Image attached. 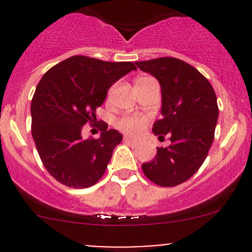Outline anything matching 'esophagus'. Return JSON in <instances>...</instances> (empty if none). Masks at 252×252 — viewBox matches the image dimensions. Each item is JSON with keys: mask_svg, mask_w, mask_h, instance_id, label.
<instances>
[{"mask_svg": "<svg viewBox=\"0 0 252 252\" xmlns=\"http://www.w3.org/2000/svg\"><path fill=\"white\" fill-rule=\"evenodd\" d=\"M124 141L128 142V144H131V145H138V141L134 140V139L128 138V136H126V138H124Z\"/></svg>", "mask_w": 252, "mask_h": 252, "instance_id": "34e87169", "label": "esophagus"}]
</instances>
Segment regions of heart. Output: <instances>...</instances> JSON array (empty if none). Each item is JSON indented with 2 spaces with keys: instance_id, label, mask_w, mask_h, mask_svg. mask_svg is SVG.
I'll list each match as a JSON object with an SVG mask.
<instances>
[{
  "instance_id": "heart-1",
  "label": "heart",
  "mask_w": 252,
  "mask_h": 252,
  "mask_svg": "<svg viewBox=\"0 0 252 252\" xmlns=\"http://www.w3.org/2000/svg\"><path fill=\"white\" fill-rule=\"evenodd\" d=\"M144 79V78H141ZM140 80V79H139ZM147 126V118L140 114H131V116H126L117 122V128L122 133L130 136L141 135L142 131L145 130Z\"/></svg>"
}]
</instances>
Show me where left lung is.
<instances>
[{"label": "left lung", "instance_id": "1", "mask_svg": "<svg viewBox=\"0 0 252 252\" xmlns=\"http://www.w3.org/2000/svg\"><path fill=\"white\" fill-rule=\"evenodd\" d=\"M135 64L161 85L162 119L152 131L171 140L168 147H157L142 171L159 187H175L196 173L207 157L218 119L217 97L210 81L184 61L161 57Z\"/></svg>", "mask_w": 252, "mask_h": 252}]
</instances>
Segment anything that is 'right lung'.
Returning a JSON list of instances; mask_svg holds the SVG:
<instances>
[{
	"label": "right lung",
	"mask_w": 252,
	"mask_h": 252,
	"mask_svg": "<svg viewBox=\"0 0 252 252\" xmlns=\"http://www.w3.org/2000/svg\"><path fill=\"white\" fill-rule=\"evenodd\" d=\"M135 69L131 62L73 56L45 73L32 100V135L45 168L56 180L74 189L100 180L123 136L103 123L100 138L85 140L83 126L95 121L108 89Z\"/></svg>",
	"instance_id": "right-lung-1"
}]
</instances>
